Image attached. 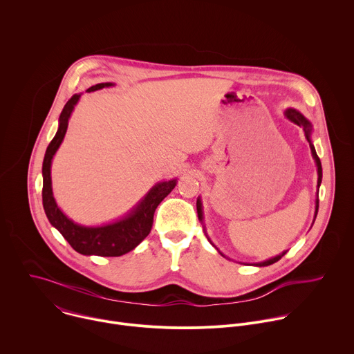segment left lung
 <instances>
[{
    "label": "left lung",
    "mask_w": 354,
    "mask_h": 354,
    "mask_svg": "<svg viewBox=\"0 0 354 354\" xmlns=\"http://www.w3.org/2000/svg\"><path fill=\"white\" fill-rule=\"evenodd\" d=\"M286 116L289 118V120L292 121V122H295L296 125H299L300 128H303V131H304V135H306V138H307V140H308V143H310V149H311V153H313V157H314V160H315V162H317V168H318V187H319V183H321V179H322V167H321V161H319V157L317 156V153H315V149H314V146H313V143H311V140H310V133H311V125H310V122L306 120V118L300 113V112H297L296 109H286ZM317 211H315V215H317V212H318V200H317V208H315ZM197 214H198V218L201 219L203 218V214H201V203H200V200H197ZM286 254V252L285 253H282L281 256H277V257H274V259H271V260H268V261H264V263H260L259 266L260 267H266V266H271V264H274V263H277V261H279L283 256Z\"/></svg>",
    "instance_id": "1"
}]
</instances>
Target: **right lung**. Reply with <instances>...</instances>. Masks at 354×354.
I'll list each match as a JSON object with an SVG mask.
<instances>
[{
    "label": "right lung",
    "mask_w": 354,
    "mask_h": 354,
    "mask_svg": "<svg viewBox=\"0 0 354 354\" xmlns=\"http://www.w3.org/2000/svg\"><path fill=\"white\" fill-rule=\"evenodd\" d=\"M112 86V83H98L87 88V91L100 90ZM80 94H73L65 104L61 116L59 128L54 139L48 145L43 161V207L51 225L57 227L66 242L80 254L100 257H120L133 250L151 232L153 218L158 204L172 192L176 180L161 182L154 186L138 208L125 219L98 227H86L73 223L57 207L51 190V160L58 150L68 128V120L77 102Z\"/></svg>",
    "instance_id": "add662e5"
}]
</instances>
